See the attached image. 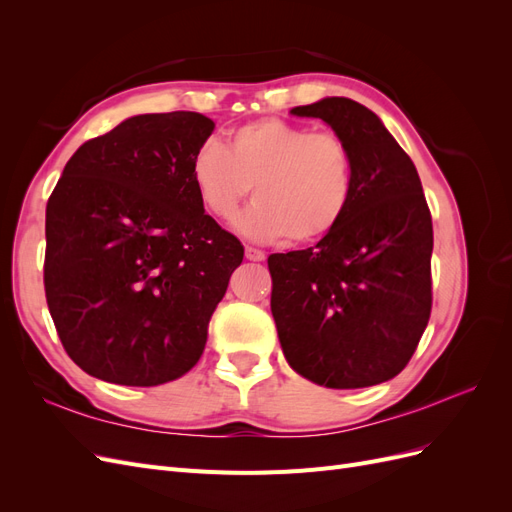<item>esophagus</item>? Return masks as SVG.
<instances>
[{
    "label": "esophagus",
    "mask_w": 512,
    "mask_h": 512,
    "mask_svg": "<svg viewBox=\"0 0 512 512\" xmlns=\"http://www.w3.org/2000/svg\"><path fill=\"white\" fill-rule=\"evenodd\" d=\"M245 258H247V260H256V262H260V260H265L267 256H265V252L258 250V247L245 245Z\"/></svg>",
    "instance_id": "esophagus-1"
}]
</instances>
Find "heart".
<instances>
[{
	"label": "heart",
	"mask_w": 512,
	"mask_h": 512,
	"mask_svg": "<svg viewBox=\"0 0 512 512\" xmlns=\"http://www.w3.org/2000/svg\"><path fill=\"white\" fill-rule=\"evenodd\" d=\"M190 177L205 211L230 220L245 196L256 203L237 228L258 241L314 243L344 222L354 194V160L335 132H309L280 117L232 130L228 147L207 141L192 158Z\"/></svg>",
	"instance_id": "b5f03b06"
}]
</instances>
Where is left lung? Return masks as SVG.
<instances>
[{"instance_id": "8db88e82", "label": "left lung", "mask_w": 512, "mask_h": 512, "mask_svg": "<svg viewBox=\"0 0 512 512\" xmlns=\"http://www.w3.org/2000/svg\"><path fill=\"white\" fill-rule=\"evenodd\" d=\"M327 121L348 143L354 194L316 247L269 256L271 312L288 365L327 389L395 378L431 314L433 226L408 153L350 98L290 111Z\"/></svg>"}]
</instances>
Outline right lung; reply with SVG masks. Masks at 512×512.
<instances>
[{
  "instance_id": "1",
  "label": "right lung",
  "mask_w": 512,
  "mask_h": 512,
  "mask_svg": "<svg viewBox=\"0 0 512 512\" xmlns=\"http://www.w3.org/2000/svg\"><path fill=\"white\" fill-rule=\"evenodd\" d=\"M213 128L190 111L130 117L76 149L46 203V303L89 376L158 386L203 354L243 260L190 177Z\"/></svg>"
}]
</instances>
